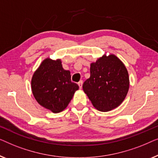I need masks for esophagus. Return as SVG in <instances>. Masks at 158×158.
Masks as SVG:
<instances>
[{
	"instance_id": "34e87169",
	"label": "esophagus",
	"mask_w": 158,
	"mask_h": 158,
	"mask_svg": "<svg viewBox=\"0 0 158 158\" xmlns=\"http://www.w3.org/2000/svg\"><path fill=\"white\" fill-rule=\"evenodd\" d=\"M82 84H83V81H81V80L80 81L78 82V85H79L80 89L82 88Z\"/></svg>"
}]
</instances>
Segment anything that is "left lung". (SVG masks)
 Here are the masks:
<instances>
[{
  "label": "left lung",
  "instance_id": "obj_1",
  "mask_svg": "<svg viewBox=\"0 0 158 158\" xmlns=\"http://www.w3.org/2000/svg\"><path fill=\"white\" fill-rule=\"evenodd\" d=\"M129 86V74L124 64L114 54H104L91 64L90 77L82 87L97 110L108 112L122 104Z\"/></svg>",
  "mask_w": 158,
  "mask_h": 158
}]
</instances>
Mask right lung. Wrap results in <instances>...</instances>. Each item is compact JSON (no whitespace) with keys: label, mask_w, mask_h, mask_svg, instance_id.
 I'll return each instance as SVG.
<instances>
[{"label":"right lung","mask_w":158,"mask_h":158,"mask_svg":"<svg viewBox=\"0 0 158 158\" xmlns=\"http://www.w3.org/2000/svg\"><path fill=\"white\" fill-rule=\"evenodd\" d=\"M31 89L40 105L59 113L68 106L79 86L71 81L70 72L64 69L61 60L47 58L33 75Z\"/></svg>","instance_id":"1"}]
</instances>
